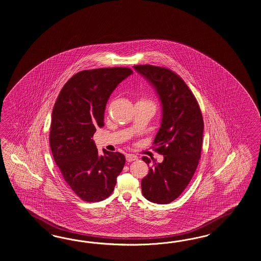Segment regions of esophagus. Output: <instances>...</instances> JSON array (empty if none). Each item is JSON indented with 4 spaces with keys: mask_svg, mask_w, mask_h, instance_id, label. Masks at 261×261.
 <instances>
[{
    "mask_svg": "<svg viewBox=\"0 0 261 261\" xmlns=\"http://www.w3.org/2000/svg\"><path fill=\"white\" fill-rule=\"evenodd\" d=\"M126 159H127V162H133V161L137 160L138 157L134 154L128 153L126 155Z\"/></svg>",
    "mask_w": 261,
    "mask_h": 261,
    "instance_id": "obj_1",
    "label": "esophagus"
}]
</instances>
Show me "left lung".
I'll return each mask as SVG.
<instances>
[{"label":"left lung","instance_id":"8db88e82","mask_svg":"<svg viewBox=\"0 0 261 261\" xmlns=\"http://www.w3.org/2000/svg\"><path fill=\"white\" fill-rule=\"evenodd\" d=\"M135 71L154 88L162 105V119L154 144L164 155L153 160L141 180L142 193L154 203L176 200L192 179L201 158L203 120L193 94L178 74L167 68L135 65ZM147 165L150 159L143 156Z\"/></svg>","mask_w":261,"mask_h":261}]
</instances>
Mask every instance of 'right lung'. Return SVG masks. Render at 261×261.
<instances>
[{"label": "right lung", "mask_w": 261, "mask_h": 261, "mask_svg": "<svg viewBox=\"0 0 261 261\" xmlns=\"http://www.w3.org/2000/svg\"><path fill=\"white\" fill-rule=\"evenodd\" d=\"M134 74L126 67L85 70L73 75L54 105L50 147L63 179L81 200L94 202L114 191L126 158L103 149L92 139L104 126L106 104L118 84Z\"/></svg>", "instance_id": "obj_1"}]
</instances>
